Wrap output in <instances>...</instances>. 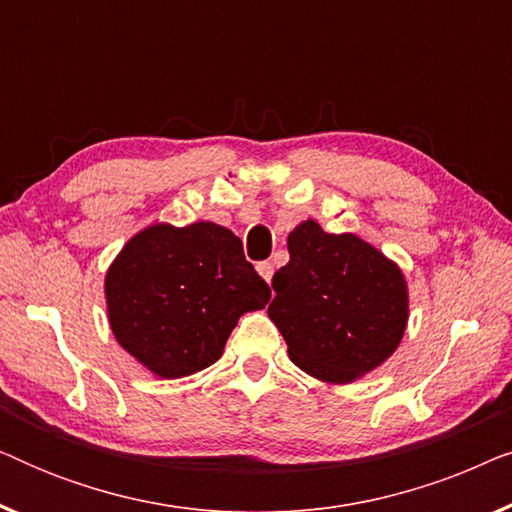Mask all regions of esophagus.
<instances>
[{
    "label": "esophagus",
    "mask_w": 512,
    "mask_h": 512,
    "mask_svg": "<svg viewBox=\"0 0 512 512\" xmlns=\"http://www.w3.org/2000/svg\"><path fill=\"white\" fill-rule=\"evenodd\" d=\"M256 270H258V275H261V277L265 279V282H270V279H272V272H275V270H272V263H268V261H261V263H258V265H256Z\"/></svg>",
    "instance_id": "esophagus-1"
}]
</instances>
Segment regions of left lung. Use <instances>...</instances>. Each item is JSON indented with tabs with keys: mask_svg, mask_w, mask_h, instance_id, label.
I'll return each mask as SVG.
<instances>
[{
	"mask_svg": "<svg viewBox=\"0 0 512 512\" xmlns=\"http://www.w3.org/2000/svg\"><path fill=\"white\" fill-rule=\"evenodd\" d=\"M289 263L272 277L268 317L289 359L314 380L352 384L401 345L410 317L403 270L354 233H326L314 219L286 237Z\"/></svg>",
	"mask_w": 512,
	"mask_h": 512,
	"instance_id": "obj_1",
	"label": "left lung"
}]
</instances>
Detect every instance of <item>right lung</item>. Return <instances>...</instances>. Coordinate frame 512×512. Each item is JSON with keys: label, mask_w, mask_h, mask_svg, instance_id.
Wrapping results in <instances>:
<instances>
[{"label": "right lung", "mask_w": 512, "mask_h": 512, "mask_svg": "<svg viewBox=\"0 0 512 512\" xmlns=\"http://www.w3.org/2000/svg\"><path fill=\"white\" fill-rule=\"evenodd\" d=\"M104 300L118 345L158 380H177L221 359L242 314L268 305L270 286L233 230L151 223L111 261Z\"/></svg>", "instance_id": "add662e5"}]
</instances>
